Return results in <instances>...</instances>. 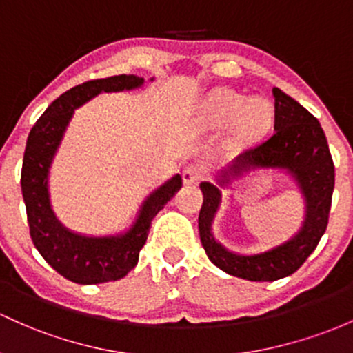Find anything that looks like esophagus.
<instances>
[{
	"instance_id": "obj_1",
	"label": "esophagus",
	"mask_w": 353,
	"mask_h": 353,
	"mask_svg": "<svg viewBox=\"0 0 353 353\" xmlns=\"http://www.w3.org/2000/svg\"><path fill=\"white\" fill-rule=\"evenodd\" d=\"M203 176L202 168L199 165H190L181 172V178H183V183L185 185H195L199 183L200 178Z\"/></svg>"
}]
</instances>
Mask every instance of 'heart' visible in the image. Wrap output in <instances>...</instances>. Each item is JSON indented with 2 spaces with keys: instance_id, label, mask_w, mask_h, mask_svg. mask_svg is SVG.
<instances>
[{
  "instance_id": "obj_1",
  "label": "heart",
  "mask_w": 353,
  "mask_h": 353,
  "mask_svg": "<svg viewBox=\"0 0 353 353\" xmlns=\"http://www.w3.org/2000/svg\"><path fill=\"white\" fill-rule=\"evenodd\" d=\"M199 119L208 130H222L234 122V145L245 148L268 134L274 121V109L266 99H249L236 90L219 89L208 96Z\"/></svg>"
}]
</instances>
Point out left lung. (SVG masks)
<instances>
[{
    "label": "left lung",
    "instance_id": "obj_1",
    "mask_svg": "<svg viewBox=\"0 0 353 353\" xmlns=\"http://www.w3.org/2000/svg\"><path fill=\"white\" fill-rule=\"evenodd\" d=\"M274 96V134L263 145L239 154L219 175L225 187L232 178H242L254 170H283L296 181L305 199L301 229L283 244L259 254H237L223 248L212 234V222L221 205L222 193L210 181L200 183L203 203L199 215V232L208 259L227 274L248 281H276L299 269L314 251L328 225L335 166L320 123L299 102L272 89Z\"/></svg>",
    "mask_w": 353,
    "mask_h": 353
}]
</instances>
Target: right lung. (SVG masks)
<instances>
[{"mask_svg": "<svg viewBox=\"0 0 353 353\" xmlns=\"http://www.w3.org/2000/svg\"><path fill=\"white\" fill-rule=\"evenodd\" d=\"M153 81V79H151ZM138 75H114L87 81L57 97L40 116L26 139L21 166L23 193L30 236L45 261L72 283L99 284L124 278L138 264L151 221L181 188L175 175L151 192L143 202L136 221L126 232L90 237L75 234L55 217L48 193V175L74 111L101 92H121L143 85Z\"/></svg>", "mask_w": 353, "mask_h": 353, "instance_id": "1", "label": "right lung"}]
</instances>
